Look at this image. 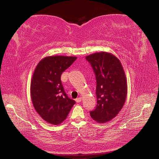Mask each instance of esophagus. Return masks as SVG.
<instances>
[{"label":"esophagus","mask_w":159,"mask_h":159,"mask_svg":"<svg viewBox=\"0 0 159 159\" xmlns=\"http://www.w3.org/2000/svg\"><path fill=\"white\" fill-rule=\"evenodd\" d=\"M81 99H82V98H81V97H79V98H77V99H75V102H76L77 103H79V102H81Z\"/></svg>","instance_id":"1"}]
</instances>
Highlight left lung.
I'll use <instances>...</instances> for the list:
<instances>
[{"mask_svg": "<svg viewBox=\"0 0 159 159\" xmlns=\"http://www.w3.org/2000/svg\"><path fill=\"white\" fill-rule=\"evenodd\" d=\"M94 70L98 104L90 111L99 123H106L117 115L125 102L127 82L121 61L113 54L100 52L85 57Z\"/></svg>", "mask_w": 159, "mask_h": 159, "instance_id": "1", "label": "left lung"}]
</instances>
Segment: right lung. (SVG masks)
<instances>
[{"label": "right lung", "mask_w": 159, "mask_h": 159, "mask_svg": "<svg viewBox=\"0 0 159 159\" xmlns=\"http://www.w3.org/2000/svg\"><path fill=\"white\" fill-rule=\"evenodd\" d=\"M76 59L75 56H47L38 62L34 71L30 83L33 106L50 124L57 125L63 122L75 103L65 93L61 75Z\"/></svg>", "instance_id": "obj_1"}]
</instances>
